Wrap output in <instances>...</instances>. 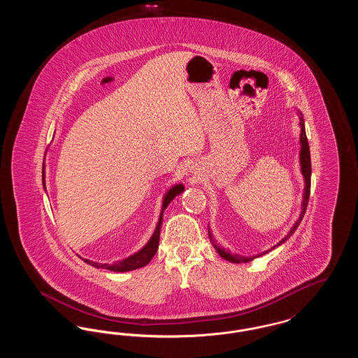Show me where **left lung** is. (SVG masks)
<instances>
[{"instance_id": "8db88e82", "label": "left lung", "mask_w": 358, "mask_h": 358, "mask_svg": "<svg viewBox=\"0 0 358 358\" xmlns=\"http://www.w3.org/2000/svg\"><path fill=\"white\" fill-rule=\"evenodd\" d=\"M298 117H299V126H301V136H299V141H301V150H299V161H301V171L303 174V178H305V193H303V201H302V208H301V215L298 217V220L295 222V224L291 227V229L289 231V234L282 238L278 244H275L273 247H271L270 250L264 251V252H260L256 256H241L238 254H231L229 251L224 250L222 245L216 244L215 240L212 238V234L210 231H208V235L210 238V241L213 244V247L216 248L217 254L222 256V259L228 260V262H232V263H248L251 260H254L255 257L259 256L264 255V254H268L271 250L279 247L280 244H283L286 240H289V236L295 232V229L298 228V225L302 222L303 216H305V212H306L307 204H308V197H310V185H311V161H310V148H308V141H307L306 130H305V122H303V117L301 114V111L298 113Z\"/></svg>"}]
</instances>
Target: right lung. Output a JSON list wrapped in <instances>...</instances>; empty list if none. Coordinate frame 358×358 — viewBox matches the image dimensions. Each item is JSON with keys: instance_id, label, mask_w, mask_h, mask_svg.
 Returning <instances> with one entry per match:
<instances>
[{"instance_id": "1", "label": "right lung", "mask_w": 358, "mask_h": 358, "mask_svg": "<svg viewBox=\"0 0 358 358\" xmlns=\"http://www.w3.org/2000/svg\"><path fill=\"white\" fill-rule=\"evenodd\" d=\"M44 166H43V182H44ZM44 187H45V182H44ZM184 192V185L182 184H177L174 187H171L166 194L164 196V201H162V209H161V215H159V219L157 222V227L154 229L153 236L150 238V240L146 243V245L139 250L136 254H133L123 260L120 262H115V263H98V262H92V260H88V259H83L87 264L95 267V268H104V270H108V271H114V273H126V271H133L136 268H141L143 266H146L155 255L157 250H158V243H159V232H161V224H162V216H164V210L166 209V206L171 204V200L178 196L180 193Z\"/></svg>"}]
</instances>
